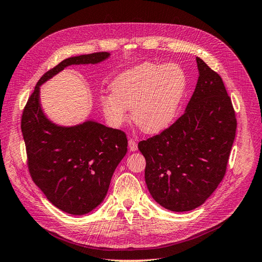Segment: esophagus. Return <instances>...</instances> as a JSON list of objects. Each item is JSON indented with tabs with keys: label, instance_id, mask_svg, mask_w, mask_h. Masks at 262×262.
Instances as JSON below:
<instances>
[{
	"label": "esophagus",
	"instance_id": "obj_1",
	"mask_svg": "<svg viewBox=\"0 0 262 262\" xmlns=\"http://www.w3.org/2000/svg\"><path fill=\"white\" fill-rule=\"evenodd\" d=\"M129 148H130L131 152H134V150H137V149H138V144H137V142H136V140L132 139V138H130V139H129Z\"/></svg>",
	"mask_w": 262,
	"mask_h": 262
}]
</instances>
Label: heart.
Masks as SVG:
<instances>
[{"label": "heart", "mask_w": 262, "mask_h": 262, "mask_svg": "<svg viewBox=\"0 0 262 262\" xmlns=\"http://www.w3.org/2000/svg\"><path fill=\"white\" fill-rule=\"evenodd\" d=\"M186 74L179 66L144 62L119 74L102 96V113L110 124L120 126L131 109L132 120L145 133H158L175 120L186 91Z\"/></svg>", "instance_id": "b5f03b06"}]
</instances>
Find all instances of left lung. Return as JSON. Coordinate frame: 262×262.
I'll use <instances>...</instances> for the list:
<instances>
[{"instance_id":"8db88e82","label":"left lung","mask_w":262,"mask_h":262,"mask_svg":"<svg viewBox=\"0 0 262 262\" xmlns=\"http://www.w3.org/2000/svg\"><path fill=\"white\" fill-rule=\"evenodd\" d=\"M199 78L185 114L141 141L145 182L165 209L191 211L205 202L226 172L237 121L222 77L196 57Z\"/></svg>"}]
</instances>
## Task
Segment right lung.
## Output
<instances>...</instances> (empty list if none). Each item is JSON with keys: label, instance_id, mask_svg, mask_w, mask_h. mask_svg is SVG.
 I'll return each mask as SVG.
<instances>
[{"label": "right lung", "instance_id": "1", "mask_svg": "<svg viewBox=\"0 0 262 262\" xmlns=\"http://www.w3.org/2000/svg\"><path fill=\"white\" fill-rule=\"evenodd\" d=\"M108 57V52H95L60 62L40 77L21 115L31 179L54 207L73 215L91 212L105 199L128 150V139L123 131L95 121L74 126L52 123L41 110L39 89L69 66L96 64Z\"/></svg>", "mask_w": 262, "mask_h": 262}]
</instances>
